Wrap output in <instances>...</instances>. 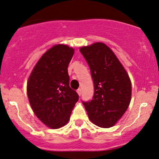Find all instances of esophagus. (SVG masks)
<instances>
[{
	"mask_svg": "<svg viewBox=\"0 0 159 159\" xmlns=\"http://www.w3.org/2000/svg\"><path fill=\"white\" fill-rule=\"evenodd\" d=\"M77 93H78V95H79V96H81V88H79V89H78V90H77Z\"/></svg>",
	"mask_w": 159,
	"mask_h": 159,
	"instance_id": "34e87169",
	"label": "esophagus"
}]
</instances>
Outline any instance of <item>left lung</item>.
Returning a JSON list of instances; mask_svg holds the SVG:
<instances>
[{
  "label": "left lung",
  "instance_id": "left-lung-1",
  "mask_svg": "<svg viewBox=\"0 0 159 159\" xmlns=\"http://www.w3.org/2000/svg\"><path fill=\"white\" fill-rule=\"evenodd\" d=\"M80 52L90 69L94 95L83 101L88 117L98 127H111L126 112L131 100V81L114 52L98 42L83 47Z\"/></svg>",
  "mask_w": 159,
  "mask_h": 159
}]
</instances>
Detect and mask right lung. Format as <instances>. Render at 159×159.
Here are the masks:
<instances>
[{
  "label": "right lung",
  "instance_id": "right-lung-1",
  "mask_svg": "<svg viewBox=\"0 0 159 159\" xmlns=\"http://www.w3.org/2000/svg\"><path fill=\"white\" fill-rule=\"evenodd\" d=\"M73 54L72 47L55 45L42 55L29 78L27 95L32 110L52 129L66 124L79 98L70 87L67 68Z\"/></svg>",
  "mask_w": 159,
  "mask_h": 159
}]
</instances>
